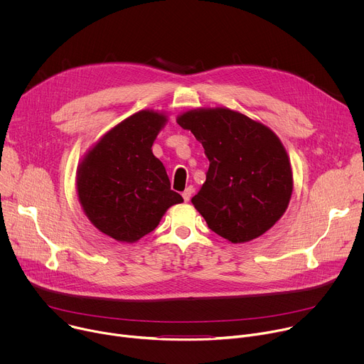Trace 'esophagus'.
<instances>
[{"label":"esophagus","mask_w":364,"mask_h":364,"mask_svg":"<svg viewBox=\"0 0 364 364\" xmlns=\"http://www.w3.org/2000/svg\"><path fill=\"white\" fill-rule=\"evenodd\" d=\"M191 194H193V187H187L184 191H183V198L184 201H188L191 198Z\"/></svg>","instance_id":"1"}]
</instances>
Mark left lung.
Here are the masks:
<instances>
[{"mask_svg": "<svg viewBox=\"0 0 364 364\" xmlns=\"http://www.w3.org/2000/svg\"><path fill=\"white\" fill-rule=\"evenodd\" d=\"M209 159L191 198L207 226L232 243L256 239L285 213L292 171L285 148L265 125L230 109H200L177 119Z\"/></svg>", "mask_w": 364, "mask_h": 364, "instance_id": "1", "label": "left lung"}]
</instances>
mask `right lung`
I'll return each instance as SVG.
<instances>
[{
  "label": "right lung",
  "instance_id": "1",
  "mask_svg": "<svg viewBox=\"0 0 364 364\" xmlns=\"http://www.w3.org/2000/svg\"><path fill=\"white\" fill-rule=\"evenodd\" d=\"M164 122L161 114L141 111L111 129L80 164L77 193L86 216L119 242L148 235L170 205L183 201L151 149Z\"/></svg>",
  "mask_w": 364,
  "mask_h": 364
}]
</instances>
